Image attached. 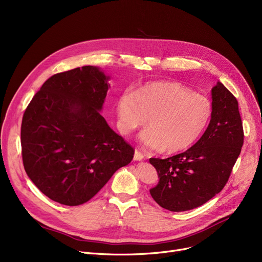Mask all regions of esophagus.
<instances>
[{
  "mask_svg": "<svg viewBox=\"0 0 262 262\" xmlns=\"http://www.w3.org/2000/svg\"><path fill=\"white\" fill-rule=\"evenodd\" d=\"M144 158V155L141 153V152H139L138 149H136L135 150V154H134V160H142Z\"/></svg>",
  "mask_w": 262,
  "mask_h": 262,
  "instance_id": "obj_1",
  "label": "esophagus"
}]
</instances>
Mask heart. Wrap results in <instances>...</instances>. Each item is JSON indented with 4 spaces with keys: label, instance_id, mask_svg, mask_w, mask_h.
<instances>
[{
    "label": "heart",
    "instance_id": "heart-1",
    "mask_svg": "<svg viewBox=\"0 0 262 262\" xmlns=\"http://www.w3.org/2000/svg\"><path fill=\"white\" fill-rule=\"evenodd\" d=\"M207 95L174 81H153L136 93L125 91L117 103L118 127L123 135L145 127L143 145L154 150L182 152L199 141L212 117Z\"/></svg>",
    "mask_w": 262,
    "mask_h": 262
}]
</instances>
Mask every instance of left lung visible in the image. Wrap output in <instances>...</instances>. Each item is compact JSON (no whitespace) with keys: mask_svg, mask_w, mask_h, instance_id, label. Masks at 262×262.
<instances>
[{"mask_svg":"<svg viewBox=\"0 0 262 262\" xmlns=\"http://www.w3.org/2000/svg\"><path fill=\"white\" fill-rule=\"evenodd\" d=\"M211 98L209 125L193 146L166 159H149L159 177L149 193L164 209L191 210L211 200L226 185L240 155L244 135L238 101L220 81Z\"/></svg>","mask_w":262,"mask_h":262,"instance_id":"1","label":"left lung"}]
</instances>
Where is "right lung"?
Listing matches in <instances>:
<instances>
[{
  "mask_svg": "<svg viewBox=\"0 0 262 262\" xmlns=\"http://www.w3.org/2000/svg\"><path fill=\"white\" fill-rule=\"evenodd\" d=\"M109 78L94 66L55 74L23 115L25 172L45 195L59 204L88 202L133 160L134 148L100 113Z\"/></svg>",
  "mask_w": 262,
  "mask_h": 262,
  "instance_id": "add662e5",
  "label": "right lung"
}]
</instances>
